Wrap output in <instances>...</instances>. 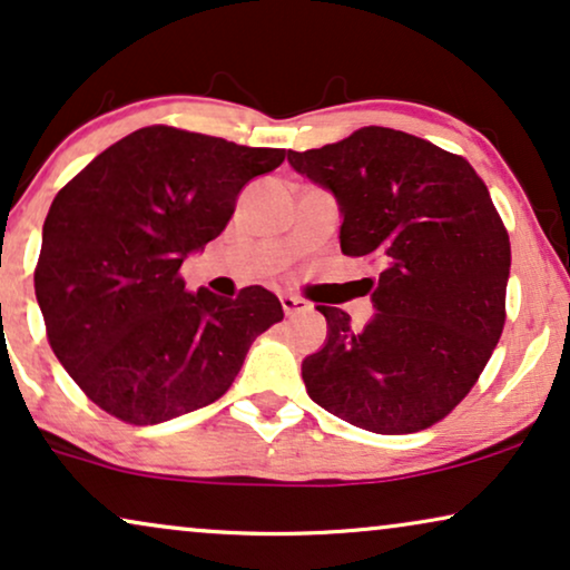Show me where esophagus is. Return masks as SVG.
Masks as SVG:
<instances>
[{"instance_id":"34e87169","label":"esophagus","mask_w":570,"mask_h":570,"mask_svg":"<svg viewBox=\"0 0 570 570\" xmlns=\"http://www.w3.org/2000/svg\"><path fill=\"white\" fill-rule=\"evenodd\" d=\"M281 307H284V313L289 315V317L305 313V309H309L307 302L299 299V297H294V294H281Z\"/></svg>"}]
</instances>
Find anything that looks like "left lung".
Returning <instances> with one entry per match:
<instances>
[{"instance_id": "8db88e82", "label": "left lung", "mask_w": 570, "mask_h": 570, "mask_svg": "<svg viewBox=\"0 0 570 570\" xmlns=\"http://www.w3.org/2000/svg\"><path fill=\"white\" fill-rule=\"evenodd\" d=\"M286 158L336 197L344 255L383 263L364 328L317 305L328 336L302 362L309 399L381 435L430 428L472 391L503 333L511 242L488 187L461 156L389 127Z\"/></svg>"}]
</instances>
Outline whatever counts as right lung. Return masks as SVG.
Here are the masks:
<instances>
[{"label":"right lung","mask_w":570,"mask_h":570,"mask_svg":"<svg viewBox=\"0 0 570 570\" xmlns=\"http://www.w3.org/2000/svg\"><path fill=\"white\" fill-rule=\"evenodd\" d=\"M174 127H142L59 189L41 234L36 299L49 344L86 396L130 424L222 399L253 341L284 317L263 286L187 292V255L226 229L242 187L284 161Z\"/></svg>","instance_id":"obj_1"}]
</instances>
